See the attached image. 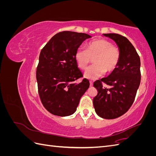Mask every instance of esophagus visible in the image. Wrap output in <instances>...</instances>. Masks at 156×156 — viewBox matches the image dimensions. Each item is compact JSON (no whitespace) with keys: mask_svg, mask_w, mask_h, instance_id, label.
Segmentation results:
<instances>
[{"mask_svg":"<svg viewBox=\"0 0 156 156\" xmlns=\"http://www.w3.org/2000/svg\"><path fill=\"white\" fill-rule=\"evenodd\" d=\"M90 87L93 86V81H90Z\"/></svg>","mask_w":156,"mask_h":156,"instance_id":"34e87169","label":"esophagus"}]
</instances>
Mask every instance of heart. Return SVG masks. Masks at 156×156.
I'll return each mask as SVG.
<instances>
[{"mask_svg":"<svg viewBox=\"0 0 156 156\" xmlns=\"http://www.w3.org/2000/svg\"><path fill=\"white\" fill-rule=\"evenodd\" d=\"M93 58L94 64L84 73V77L90 80L113 72L120 62V51L110 41L100 38L87 43L86 50L79 48L75 53V61L81 69H85Z\"/></svg>","mask_w":156,"mask_h":156,"instance_id":"1","label":"heart"}]
</instances>
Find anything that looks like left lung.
Segmentation results:
<instances>
[{"label":"left lung","instance_id":"left-lung-1","mask_svg":"<svg viewBox=\"0 0 156 156\" xmlns=\"http://www.w3.org/2000/svg\"><path fill=\"white\" fill-rule=\"evenodd\" d=\"M103 35L115 42L120 51V59L108 77L94 83L98 94L93 99V104L99 116L114 119L123 115L133 104L140 82V60L133 45L126 37L114 33ZM103 82L111 87H103Z\"/></svg>","mask_w":156,"mask_h":156}]
</instances>
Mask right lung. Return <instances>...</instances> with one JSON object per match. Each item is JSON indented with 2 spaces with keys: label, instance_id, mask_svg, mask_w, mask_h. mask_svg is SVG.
Masks as SVG:
<instances>
[{
  "label": "right lung",
  "instance_id": "1",
  "mask_svg": "<svg viewBox=\"0 0 156 156\" xmlns=\"http://www.w3.org/2000/svg\"><path fill=\"white\" fill-rule=\"evenodd\" d=\"M90 37L85 33L61 32L52 37L41 49L36 80L41 101L51 114L59 116L73 114L88 88L87 79L75 83L83 77L75 53L83 42Z\"/></svg>",
  "mask_w": 156,
  "mask_h": 156
}]
</instances>
